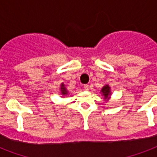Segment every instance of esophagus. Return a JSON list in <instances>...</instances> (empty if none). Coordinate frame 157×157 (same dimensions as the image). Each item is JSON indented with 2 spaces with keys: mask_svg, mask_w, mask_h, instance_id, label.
Instances as JSON below:
<instances>
[{
  "mask_svg": "<svg viewBox=\"0 0 157 157\" xmlns=\"http://www.w3.org/2000/svg\"><path fill=\"white\" fill-rule=\"evenodd\" d=\"M84 89H85V91H89V90H90V87H89V85H84Z\"/></svg>",
  "mask_w": 157,
  "mask_h": 157,
  "instance_id": "1",
  "label": "esophagus"
}]
</instances>
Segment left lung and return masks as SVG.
<instances>
[{"label": "left lung", "mask_w": 157, "mask_h": 157, "mask_svg": "<svg viewBox=\"0 0 157 157\" xmlns=\"http://www.w3.org/2000/svg\"><path fill=\"white\" fill-rule=\"evenodd\" d=\"M101 96H103V99L105 101H109L110 98H111V89L109 85H105L101 88Z\"/></svg>", "instance_id": "8db88e82"}]
</instances>
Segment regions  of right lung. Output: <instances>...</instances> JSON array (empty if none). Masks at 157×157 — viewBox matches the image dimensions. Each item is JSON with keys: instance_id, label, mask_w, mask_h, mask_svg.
Returning a JSON list of instances; mask_svg holds the SVG:
<instances>
[{"instance_id": "obj_1", "label": "right lung", "mask_w": 157, "mask_h": 157, "mask_svg": "<svg viewBox=\"0 0 157 157\" xmlns=\"http://www.w3.org/2000/svg\"><path fill=\"white\" fill-rule=\"evenodd\" d=\"M59 90H60L61 97H64L68 94V91H67V89H66L65 85H64V84H63V83H61L60 87H59Z\"/></svg>"}]
</instances>
